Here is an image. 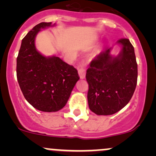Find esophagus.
<instances>
[{
    "instance_id": "esophagus-1",
    "label": "esophagus",
    "mask_w": 156,
    "mask_h": 156,
    "mask_svg": "<svg viewBox=\"0 0 156 156\" xmlns=\"http://www.w3.org/2000/svg\"><path fill=\"white\" fill-rule=\"evenodd\" d=\"M78 74H79L80 78L81 79L85 78L86 76V69L84 68V67L83 65H80L79 68H78Z\"/></svg>"
}]
</instances>
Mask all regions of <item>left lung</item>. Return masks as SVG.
I'll list each match as a JSON object with an SVG mask.
<instances>
[{"label":"left lung","instance_id":"8db88e82","mask_svg":"<svg viewBox=\"0 0 156 156\" xmlns=\"http://www.w3.org/2000/svg\"><path fill=\"white\" fill-rule=\"evenodd\" d=\"M122 46L117 56L112 48L91 62L86 78L89 109L98 115H112L129 103L137 83L138 69L133 46L128 39H119Z\"/></svg>","mask_w":156,"mask_h":156}]
</instances>
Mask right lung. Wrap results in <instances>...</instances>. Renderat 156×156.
Masks as SVG:
<instances>
[{"label": "right lung", "mask_w": 156, "mask_h": 156, "mask_svg": "<svg viewBox=\"0 0 156 156\" xmlns=\"http://www.w3.org/2000/svg\"><path fill=\"white\" fill-rule=\"evenodd\" d=\"M51 23H40L27 34L17 58V78L23 95L34 108L44 112L64 108L80 78L73 66L55 55L44 56L36 48V36L55 26Z\"/></svg>", "instance_id": "obj_1"}]
</instances>
